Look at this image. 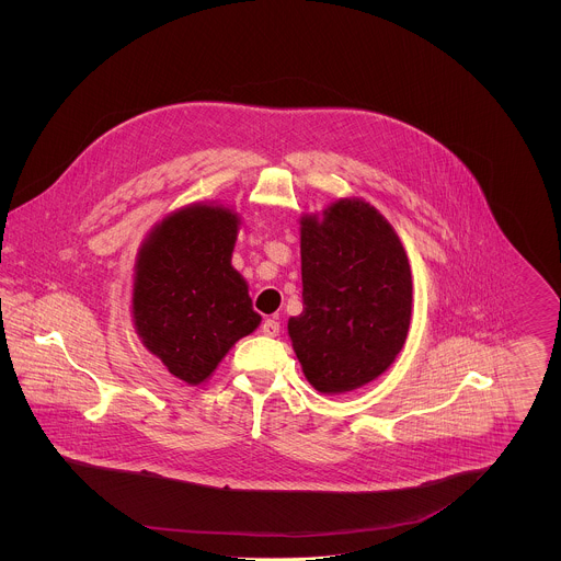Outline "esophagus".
Wrapping results in <instances>:
<instances>
[{"instance_id": "obj_1", "label": "esophagus", "mask_w": 561, "mask_h": 561, "mask_svg": "<svg viewBox=\"0 0 561 561\" xmlns=\"http://www.w3.org/2000/svg\"><path fill=\"white\" fill-rule=\"evenodd\" d=\"M261 330H263L265 336H277V334H279V321L265 320L263 321V325H261Z\"/></svg>"}]
</instances>
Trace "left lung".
Masks as SVG:
<instances>
[{
	"mask_svg": "<svg viewBox=\"0 0 561 561\" xmlns=\"http://www.w3.org/2000/svg\"><path fill=\"white\" fill-rule=\"evenodd\" d=\"M302 313L288 332L320 393L357 389L400 353L412 313L408 256L391 225L362 199L302 218Z\"/></svg>",
	"mask_w": 561,
	"mask_h": 561,
	"instance_id": "8db88e82",
	"label": "left lung"
}]
</instances>
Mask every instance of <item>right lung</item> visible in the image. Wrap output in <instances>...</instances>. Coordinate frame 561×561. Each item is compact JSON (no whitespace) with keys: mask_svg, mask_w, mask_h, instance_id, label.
<instances>
[{"mask_svg":"<svg viewBox=\"0 0 561 561\" xmlns=\"http://www.w3.org/2000/svg\"><path fill=\"white\" fill-rule=\"evenodd\" d=\"M238 216L188 206L168 216L136 263L133 313L145 347L188 385L204 382L261 316L231 267Z\"/></svg>","mask_w":561,"mask_h":561,"instance_id":"obj_1","label":"right lung"}]
</instances>
